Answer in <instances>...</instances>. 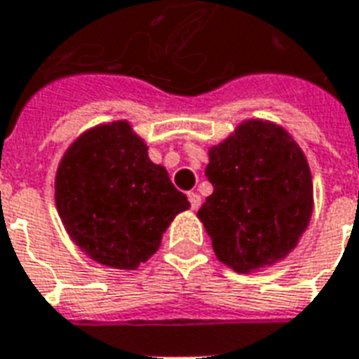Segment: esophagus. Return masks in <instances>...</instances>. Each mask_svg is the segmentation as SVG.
Wrapping results in <instances>:
<instances>
[{
    "label": "esophagus",
    "instance_id": "1",
    "mask_svg": "<svg viewBox=\"0 0 359 359\" xmlns=\"http://www.w3.org/2000/svg\"><path fill=\"white\" fill-rule=\"evenodd\" d=\"M188 200H190L192 210H198V208L202 205V198H200V194H196V192H190V194H188Z\"/></svg>",
    "mask_w": 359,
    "mask_h": 359
}]
</instances>
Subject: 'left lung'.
<instances>
[{
	"label": "left lung",
	"mask_w": 359,
	"mask_h": 359,
	"mask_svg": "<svg viewBox=\"0 0 359 359\" xmlns=\"http://www.w3.org/2000/svg\"><path fill=\"white\" fill-rule=\"evenodd\" d=\"M205 177L213 194L198 217L217 257L236 273L271 265L296 246L313 205L308 161L271 123H244L210 149Z\"/></svg>",
	"instance_id": "1"
}]
</instances>
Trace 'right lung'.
I'll list each match as a JSON object with an SVG mask.
<instances>
[{"label": "right lung", "instance_id": "1", "mask_svg": "<svg viewBox=\"0 0 359 359\" xmlns=\"http://www.w3.org/2000/svg\"><path fill=\"white\" fill-rule=\"evenodd\" d=\"M55 203L74 244L117 269H134L156 254L175 215L190 208L125 121L92 128L67 149Z\"/></svg>", "mask_w": 359, "mask_h": 359}]
</instances>
